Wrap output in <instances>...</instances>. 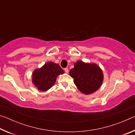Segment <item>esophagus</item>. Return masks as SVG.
<instances>
[{
  "label": "esophagus",
  "mask_w": 135,
  "mask_h": 135,
  "mask_svg": "<svg viewBox=\"0 0 135 135\" xmlns=\"http://www.w3.org/2000/svg\"><path fill=\"white\" fill-rule=\"evenodd\" d=\"M64 71H65V73H68V68H64Z\"/></svg>",
  "instance_id": "1"
}]
</instances>
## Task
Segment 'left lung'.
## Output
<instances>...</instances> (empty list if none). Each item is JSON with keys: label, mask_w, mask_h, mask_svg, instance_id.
I'll list each match as a JSON object with an SVG mask.
<instances>
[{"label": "left lung", "mask_w": 135, "mask_h": 135, "mask_svg": "<svg viewBox=\"0 0 135 135\" xmlns=\"http://www.w3.org/2000/svg\"><path fill=\"white\" fill-rule=\"evenodd\" d=\"M70 71V75L78 89L84 94L89 95L100 88L104 76L102 70L95 64H86L79 61Z\"/></svg>", "instance_id": "1"}]
</instances>
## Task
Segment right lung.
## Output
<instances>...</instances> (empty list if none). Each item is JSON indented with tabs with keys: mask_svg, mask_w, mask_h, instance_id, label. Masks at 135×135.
<instances>
[{
	"mask_svg": "<svg viewBox=\"0 0 135 135\" xmlns=\"http://www.w3.org/2000/svg\"><path fill=\"white\" fill-rule=\"evenodd\" d=\"M64 73V71L58 64L47 62L42 68L34 71L32 76L33 83L38 90H47L55 83L58 75Z\"/></svg>",
	"mask_w": 135,
	"mask_h": 135,
	"instance_id": "right-lung-1",
	"label": "right lung"
}]
</instances>
